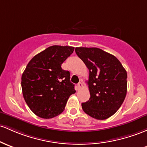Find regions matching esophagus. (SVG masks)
I'll list each match as a JSON object with an SVG mask.
<instances>
[{"instance_id":"esophagus-1","label":"esophagus","mask_w":147,"mask_h":147,"mask_svg":"<svg viewBox=\"0 0 147 147\" xmlns=\"http://www.w3.org/2000/svg\"><path fill=\"white\" fill-rule=\"evenodd\" d=\"M77 87H78L79 89H80V88H82V87H83V83H82V81L80 82H79L78 84H77Z\"/></svg>"}]
</instances>
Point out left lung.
<instances>
[{"mask_svg":"<svg viewBox=\"0 0 147 147\" xmlns=\"http://www.w3.org/2000/svg\"><path fill=\"white\" fill-rule=\"evenodd\" d=\"M77 55L89 70L90 98L82 104L84 112L104 120L121 106L127 93V72L112 54L96 47H76Z\"/></svg>","mask_w":147,"mask_h":147,"instance_id":"1","label":"left lung"}]
</instances>
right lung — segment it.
<instances>
[{"label":"right lung","instance_id":"add662e5","mask_svg":"<svg viewBox=\"0 0 147 147\" xmlns=\"http://www.w3.org/2000/svg\"><path fill=\"white\" fill-rule=\"evenodd\" d=\"M75 47L54 45L35 55L22 76L23 96L30 110L39 117L51 119L61 114L75 85L70 72L61 64L73 53Z\"/></svg>","mask_w":147,"mask_h":147}]
</instances>
